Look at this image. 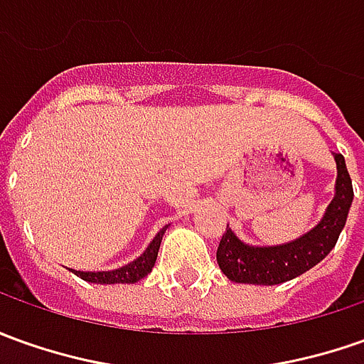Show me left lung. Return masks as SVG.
Segmentation results:
<instances>
[{"label":"left lung","mask_w":364,"mask_h":364,"mask_svg":"<svg viewBox=\"0 0 364 364\" xmlns=\"http://www.w3.org/2000/svg\"><path fill=\"white\" fill-rule=\"evenodd\" d=\"M337 160V194L327 208V214L309 234L295 242L277 247H252L240 242L232 230L225 228L220 240L215 259L228 279L235 283L277 285L301 275L335 247L347 222L353 202V182L343 154L335 152Z\"/></svg>","instance_id":"obj_1"}]
</instances>
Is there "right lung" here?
Returning a JSON list of instances; mask_svg holds the SVG:
<instances>
[{
	"mask_svg": "<svg viewBox=\"0 0 364 364\" xmlns=\"http://www.w3.org/2000/svg\"><path fill=\"white\" fill-rule=\"evenodd\" d=\"M166 232V228H162L156 234V237L152 240V244L146 247V252L140 255L139 259H134L129 265L124 267H119V269H112V272H75L81 279L91 283H136L140 282L142 277H146L152 267H154V262L158 257V247H160V242H162V235Z\"/></svg>",
	"mask_w": 364,
	"mask_h": 364,
	"instance_id": "1",
	"label": "right lung"
}]
</instances>
